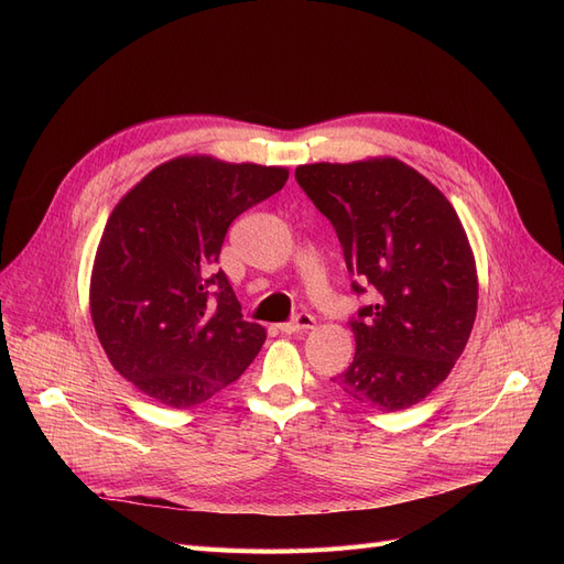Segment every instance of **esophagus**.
<instances>
[{
	"mask_svg": "<svg viewBox=\"0 0 564 564\" xmlns=\"http://www.w3.org/2000/svg\"><path fill=\"white\" fill-rule=\"evenodd\" d=\"M315 327V317L313 315H308V313H301V315H296L292 322H286V324H280V332L282 334H303V332H311Z\"/></svg>",
	"mask_w": 564,
	"mask_h": 564,
	"instance_id": "34e87169",
	"label": "esophagus"
}]
</instances>
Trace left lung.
Wrapping results in <instances>:
<instances>
[{
    "label": "left lung",
    "mask_w": 564,
    "mask_h": 564,
    "mask_svg": "<svg viewBox=\"0 0 564 564\" xmlns=\"http://www.w3.org/2000/svg\"><path fill=\"white\" fill-rule=\"evenodd\" d=\"M296 181L332 220L352 292L371 286L336 390L383 414L421 402L449 377L477 313L475 259L454 207L395 158L303 164Z\"/></svg>",
    "instance_id": "obj_1"
}]
</instances>
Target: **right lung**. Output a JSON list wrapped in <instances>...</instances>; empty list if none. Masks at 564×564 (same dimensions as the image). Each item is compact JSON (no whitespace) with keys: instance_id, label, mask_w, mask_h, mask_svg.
Instances as JSON below:
<instances>
[{"instance_id":"add662e5","label":"right lung","mask_w":564,"mask_h":564,"mask_svg":"<svg viewBox=\"0 0 564 564\" xmlns=\"http://www.w3.org/2000/svg\"><path fill=\"white\" fill-rule=\"evenodd\" d=\"M284 166L169 160L117 202L91 270V319L110 365L164 406L207 402L245 373L265 329L216 270L232 220L280 193Z\"/></svg>"}]
</instances>
